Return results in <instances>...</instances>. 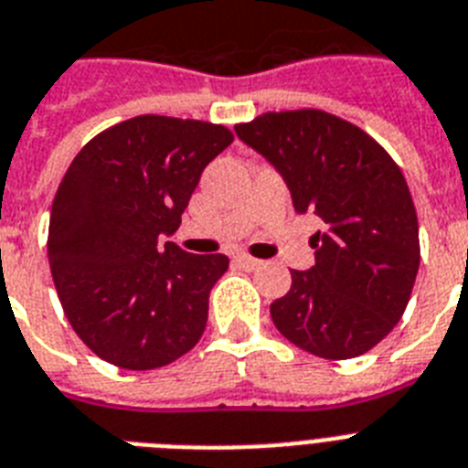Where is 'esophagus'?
Listing matches in <instances>:
<instances>
[{"mask_svg": "<svg viewBox=\"0 0 468 468\" xmlns=\"http://www.w3.org/2000/svg\"><path fill=\"white\" fill-rule=\"evenodd\" d=\"M235 264L242 266L245 271H254V269H259V266H261V261H259V259H254V257H250V254H238V257H235Z\"/></svg>", "mask_w": 468, "mask_h": 468, "instance_id": "esophagus-1", "label": "esophagus"}]
</instances>
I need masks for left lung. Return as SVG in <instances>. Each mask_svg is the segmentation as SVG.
<instances>
[{"instance_id":"1","label":"left lung","mask_w":468,"mask_h":468,"mask_svg":"<svg viewBox=\"0 0 468 468\" xmlns=\"http://www.w3.org/2000/svg\"><path fill=\"white\" fill-rule=\"evenodd\" d=\"M282 176L297 214L319 216L316 264L290 271L271 319L290 343L352 359L402 319L419 271V221L402 171L374 137L321 109L261 113L235 125Z\"/></svg>"}]
</instances>
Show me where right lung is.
Listing matches in <instances>:
<instances>
[{
    "label": "right lung",
    "mask_w": 468,
    "mask_h": 468,
    "mask_svg": "<svg viewBox=\"0 0 468 468\" xmlns=\"http://www.w3.org/2000/svg\"><path fill=\"white\" fill-rule=\"evenodd\" d=\"M230 143L226 125L147 113L70 161L52 204L49 266L73 331L113 367H166L202 337L228 257L161 238L178 230L199 176Z\"/></svg>",
    "instance_id": "add662e5"
}]
</instances>
